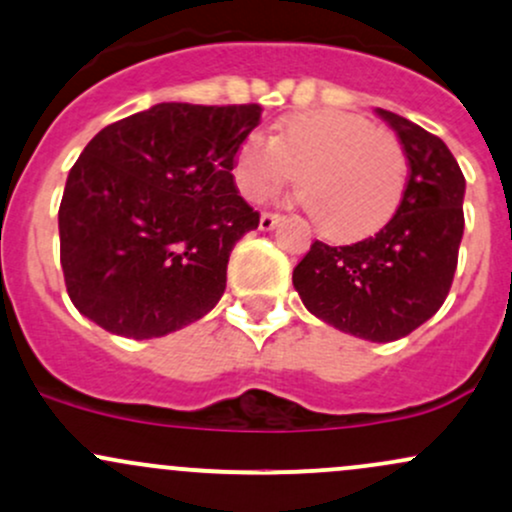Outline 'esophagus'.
<instances>
[{
  "label": "esophagus",
  "mask_w": 512,
  "mask_h": 512,
  "mask_svg": "<svg viewBox=\"0 0 512 512\" xmlns=\"http://www.w3.org/2000/svg\"><path fill=\"white\" fill-rule=\"evenodd\" d=\"M282 221V216H279V213H269V211H265L260 216V230H272L274 226H277V223Z\"/></svg>",
  "instance_id": "obj_1"
}]
</instances>
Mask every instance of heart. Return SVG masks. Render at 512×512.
Listing matches in <instances>:
<instances>
[{"label": "heart", "instance_id": "heart-1", "mask_svg": "<svg viewBox=\"0 0 512 512\" xmlns=\"http://www.w3.org/2000/svg\"><path fill=\"white\" fill-rule=\"evenodd\" d=\"M299 177V199L320 233L350 243L379 233L401 206L408 157L389 131L350 111L291 116L272 140L250 133L233 157V179L262 199Z\"/></svg>", "mask_w": 512, "mask_h": 512}]
</instances>
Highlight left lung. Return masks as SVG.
<instances>
[{
	"label": "left lung",
	"instance_id": "1",
	"mask_svg": "<svg viewBox=\"0 0 512 512\" xmlns=\"http://www.w3.org/2000/svg\"><path fill=\"white\" fill-rule=\"evenodd\" d=\"M408 157L401 206L374 238L316 240L294 267L303 306L342 333L391 342L413 333L445 303L464 235V174L440 138L376 109Z\"/></svg>",
	"mask_w": 512,
	"mask_h": 512
}]
</instances>
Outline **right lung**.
<instances>
[{"label":"right lung","mask_w":512,"mask_h":512,"mask_svg":"<svg viewBox=\"0 0 512 512\" xmlns=\"http://www.w3.org/2000/svg\"><path fill=\"white\" fill-rule=\"evenodd\" d=\"M260 104L165 101L87 143L60 201V265L82 316L131 340L204 318L235 243L260 223L233 157Z\"/></svg>","instance_id":"right-lung-1"}]
</instances>
